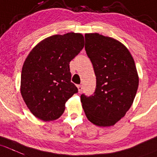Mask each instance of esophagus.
Returning a JSON list of instances; mask_svg holds the SVG:
<instances>
[{"mask_svg":"<svg viewBox=\"0 0 157 157\" xmlns=\"http://www.w3.org/2000/svg\"><path fill=\"white\" fill-rule=\"evenodd\" d=\"M77 88H78L79 93H80V92L83 90V86H82V85H77Z\"/></svg>","mask_w":157,"mask_h":157,"instance_id":"34e87169","label":"esophagus"}]
</instances>
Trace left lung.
Listing matches in <instances>:
<instances>
[{"mask_svg":"<svg viewBox=\"0 0 157 157\" xmlns=\"http://www.w3.org/2000/svg\"><path fill=\"white\" fill-rule=\"evenodd\" d=\"M85 50L96 76L93 94L80 95L89 121L98 126L114 125L132 105L139 77L131 53L125 45L98 33L85 35Z\"/></svg>","mask_w":157,"mask_h":157,"instance_id":"8db88e82","label":"left lung"}]
</instances>
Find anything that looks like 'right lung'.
<instances>
[{"mask_svg":"<svg viewBox=\"0 0 157 157\" xmlns=\"http://www.w3.org/2000/svg\"><path fill=\"white\" fill-rule=\"evenodd\" d=\"M83 36L70 32L46 38L30 52L23 65L21 94L36 118H59L65 103L78 89L71 82L70 62L84 45Z\"/></svg>","mask_w":157,"mask_h":157,"instance_id":"1","label":"right lung"}]
</instances>
